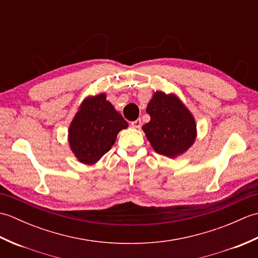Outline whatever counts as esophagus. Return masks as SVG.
I'll return each mask as SVG.
<instances>
[{
  "label": "esophagus",
  "instance_id": "obj_1",
  "mask_svg": "<svg viewBox=\"0 0 258 258\" xmlns=\"http://www.w3.org/2000/svg\"><path fill=\"white\" fill-rule=\"evenodd\" d=\"M131 125H132L134 128H140L141 125H142V120L140 118L136 119V120H134V122L131 123Z\"/></svg>",
  "mask_w": 258,
  "mask_h": 258
}]
</instances>
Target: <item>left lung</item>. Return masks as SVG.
<instances>
[{
    "label": "left lung",
    "instance_id": "obj_1",
    "mask_svg": "<svg viewBox=\"0 0 258 258\" xmlns=\"http://www.w3.org/2000/svg\"><path fill=\"white\" fill-rule=\"evenodd\" d=\"M146 112L151 120L142 128L158 154L175 158L194 144L197 134L195 118L176 95L156 91Z\"/></svg>",
    "mask_w": 258,
    "mask_h": 258
}]
</instances>
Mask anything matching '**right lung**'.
<instances>
[{
  "instance_id": "1",
  "label": "right lung",
  "mask_w": 258,
  "mask_h": 258,
  "mask_svg": "<svg viewBox=\"0 0 258 258\" xmlns=\"http://www.w3.org/2000/svg\"><path fill=\"white\" fill-rule=\"evenodd\" d=\"M128 123L106 100L105 93L87 96L69 128V144L78 161L92 165L107 153Z\"/></svg>"
}]
</instances>
